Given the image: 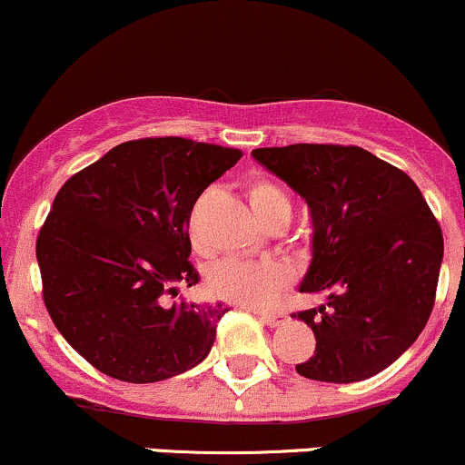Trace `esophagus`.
I'll return each instance as SVG.
<instances>
[{"label": "esophagus", "mask_w": 465, "mask_h": 465, "mask_svg": "<svg viewBox=\"0 0 465 465\" xmlns=\"http://www.w3.org/2000/svg\"><path fill=\"white\" fill-rule=\"evenodd\" d=\"M260 322L269 325V328H280L288 322V314L286 312H258Z\"/></svg>", "instance_id": "esophagus-1"}]
</instances>
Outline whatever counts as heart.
I'll list each match as a JSON object with an SVG mask.
<instances>
[{"mask_svg": "<svg viewBox=\"0 0 465 465\" xmlns=\"http://www.w3.org/2000/svg\"><path fill=\"white\" fill-rule=\"evenodd\" d=\"M207 196L210 194L196 203L190 216V238L199 253H210L199 236L201 207L205 205ZM247 199L255 218L264 227H286L291 223V196L273 179L251 177L247 181ZM292 275L295 271L284 260H225L210 273V291L218 300L238 303L242 308H266L291 284Z\"/></svg>", "mask_w": 465, "mask_h": 465, "instance_id": "b5f03b06", "label": "heart"}]
</instances>
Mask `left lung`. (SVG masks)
Returning <instances> with one entry per match:
<instances>
[{"mask_svg": "<svg viewBox=\"0 0 465 465\" xmlns=\"http://www.w3.org/2000/svg\"><path fill=\"white\" fill-rule=\"evenodd\" d=\"M255 159L303 196L312 216V262L302 292L328 303L292 312L317 348L297 373L359 382L407 351L433 312L444 236L418 185L361 146L291 143Z\"/></svg>", "mask_w": 465, "mask_h": 465, "instance_id": "8db88e82", "label": "left lung"}]
</instances>
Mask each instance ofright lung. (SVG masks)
<instances>
[{"label": "right lung", "mask_w": 465, "mask_h": 465, "mask_svg": "<svg viewBox=\"0 0 465 465\" xmlns=\"http://www.w3.org/2000/svg\"><path fill=\"white\" fill-rule=\"evenodd\" d=\"M242 151L188 137L111 148L58 190L39 238L44 303L56 330L95 370L159 382L210 354L223 303H190V214Z\"/></svg>", "instance_id": "add662e5"}]
</instances>
